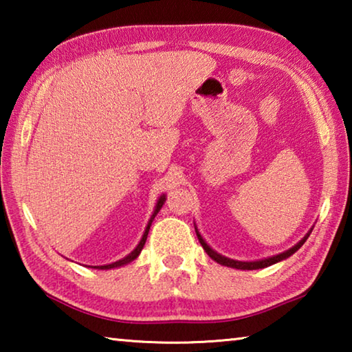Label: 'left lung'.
Listing matches in <instances>:
<instances>
[{"label":"left lung","instance_id":"left-lung-1","mask_svg":"<svg viewBox=\"0 0 352 352\" xmlns=\"http://www.w3.org/2000/svg\"><path fill=\"white\" fill-rule=\"evenodd\" d=\"M309 234H311V233H309ZM309 234L305 237V239H301L300 242H298L295 247H292L290 250H287V252L279 253V254H276V256H272V258H267V259H262V261L242 262V261H234V259L225 258V256H220L219 253L214 252V250H212V248H210V245H208V243L204 241V237H201V236L199 234V231H197V237H199V241H200V243H201V247H204V250H205V252L208 253V256H210L211 259H214V261L219 262V264H222V265L233 267V269H241V270H256V269H264V267H269V265H272V264H276V262H279V261H283V259H285V258H289V256L294 254V253L296 252V250L300 248V247L302 245V243L306 242V239L309 237Z\"/></svg>","mask_w":352,"mask_h":352}]
</instances>
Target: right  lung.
<instances>
[{
  "mask_svg": "<svg viewBox=\"0 0 352 352\" xmlns=\"http://www.w3.org/2000/svg\"><path fill=\"white\" fill-rule=\"evenodd\" d=\"M164 195H162V197H160V200H158V204H157V208H155V212H153V216L151 217V220H148V223H147V228H146V231H144V236H142V239H141V242L138 243V247H136L132 253H130L129 256H126V258L124 259H121V261H116V262H113V264H109V265H98V267H94V269H100V270H109V269H115V267H121V265H124V264H129V262H132L133 259H136L138 258V254L141 253V250H142V247H144V243H146V239H147V234H148V230H151V225H152V219L157 216V212L162 210V206H163V204H164Z\"/></svg>",
  "mask_w": 352,
  "mask_h": 352,
  "instance_id": "add662e5",
  "label": "right lung"
}]
</instances>
